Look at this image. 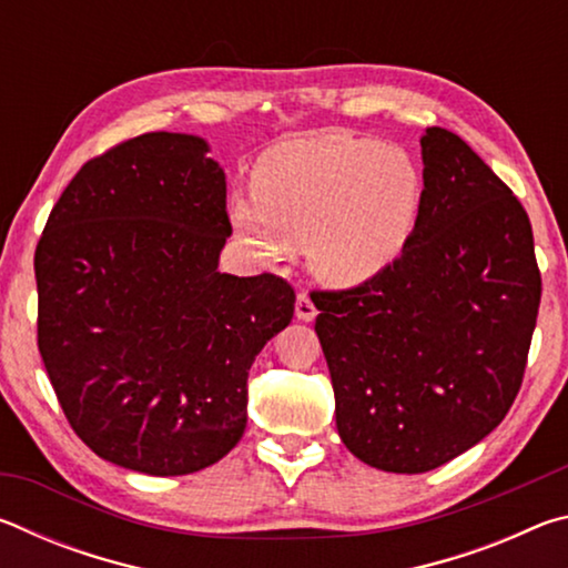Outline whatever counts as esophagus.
<instances>
[{"label":"esophagus","instance_id":"1","mask_svg":"<svg viewBox=\"0 0 568 568\" xmlns=\"http://www.w3.org/2000/svg\"><path fill=\"white\" fill-rule=\"evenodd\" d=\"M315 315H318V311H315V305H313L311 297L297 295V301H295V318L311 323Z\"/></svg>","mask_w":568,"mask_h":568}]
</instances>
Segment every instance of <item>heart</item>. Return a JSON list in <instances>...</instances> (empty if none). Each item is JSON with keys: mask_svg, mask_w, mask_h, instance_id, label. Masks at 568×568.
I'll list each match as a JSON object with an SVG mask.
<instances>
[{"mask_svg": "<svg viewBox=\"0 0 568 568\" xmlns=\"http://www.w3.org/2000/svg\"><path fill=\"white\" fill-rule=\"evenodd\" d=\"M253 200L230 203L237 237L261 261H277L303 240L321 283H368L406 253L416 233L423 175L408 150L318 132L283 140L253 168Z\"/></svg>", "mask_w": 568, "mask_h": 568, "instance_id": "obj_1", "label": "heart"}]
</instances>
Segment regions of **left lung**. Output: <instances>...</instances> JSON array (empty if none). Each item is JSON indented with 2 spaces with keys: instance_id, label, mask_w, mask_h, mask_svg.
Instances as JSON below:
<instances>
[{
  "instance_id": "1",
  "label": "left lung",
  "mask_w": 568,
  "mask_h": 568,
  "mask_svg": "<svg viewBox=\"0 0 568 568\" xmlns=\"http://www.w3.org/2000/svg\"><path fill=\"white\" fill-rule=\"evenodd\" d=\"M423 200L410 243L386 273L313 293L355 458L426 474L474 448L521 388L541 303L524 205L458 134H420Z\"/></svg>"
}]
</instances>
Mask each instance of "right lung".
Returning <instances> with one entry per match:
<instances>
[{
  "instance_id": "add662e5",
  "label": "right lung",
  "mask_w": 568,
  "mask_h": 568,
  "mask_svg": "<svg viewBox=\"0 0 568 568\" xmlns=\"http://www.w3.org/2000/svg\"><path fill=\"white\" fill-rule=\"evenodd\" d=\"M207 140L148 132L90 160L34 253L37 343L74 434L148 476L217 464L247 423V371L295 293L220 273L233 235Z\"/></svg>"
}]
</instances>
